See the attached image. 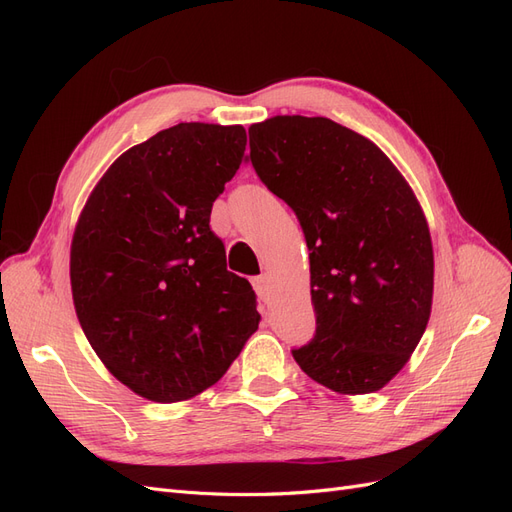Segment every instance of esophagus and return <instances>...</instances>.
Instances as JSON below:
<instances>
[{"label": "esophagus", "instance_id": "1", "mask_svg": "<svg viewBox=\"0 0 512 512\" xmlns=\"http://www.w3.org/2000/svg\"><path fill=\"white\" fill-rule=\"evenodd\" d=\"M254 290L258 292V297L262 301H267L269 294H271V277L267 273L254 277Z\"/></svg>", "mask_w": 512, "mask_h": 512}]
</instances>
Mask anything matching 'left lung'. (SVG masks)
Returning a JSON list of instances; mask_svg holds the SVG:
<instances>
[{
  "label": "left lung",
  "instance_id": "obj_1",
  "mask_svg": "<svg viewBox=\"0 0 512 512\" xmlns=\"http://www.w3.org/2000/svg\"><path fill=\"white\" fill-rule=\"evenodd\" d=\"M250 160L297 213L309 250L316 335L294 361L335 393L380 391L431 314L433 245L410 183L378 145L327 117L252 123Z\"/></svg>",
  "mask_w": 512,
  "mask_h": 512
}]
</instances>
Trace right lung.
I'll return each mask as SVG.
<instances>
[{"mask_svg":"<svg viewBox=\"0 0 512 512\" xmlns=\"http://www.w3.org/2000/svg\"><path fill=\"white\" fill-rule=\"evenodd\" d=\"M245 145L243 126L162 130L108 166L76 222V316L104 367L149 401L203 393L258 329L256 294L209 228Z\"/></svg>","mask_w":512,"mask_h":512,"instance_id":"add662e5","label":"right lung"}]
</instances>
